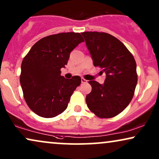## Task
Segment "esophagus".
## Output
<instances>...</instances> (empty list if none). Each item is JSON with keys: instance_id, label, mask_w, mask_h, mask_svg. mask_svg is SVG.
Wrapping results in <instances>:
<instances>
[{"instance_id": "esophagus-1", "label": "esophagus", "mask_w": 159, "mask_h": 159, "mask_svg": "<svg viewBox=\"0 0 159 159\" xmlns=\"http://www.w3.org/2000/svg\"><path fill=\"white\" fill-rule=\"evenodd\" d=\"M81 83H82V84H86V83H87V80L84 79V78H81Z\"/></svg>"}]
</instances>
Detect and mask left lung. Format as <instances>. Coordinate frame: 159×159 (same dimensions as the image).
Wrapping results in <instances>:
<instances>
[{
	"label": "left lung",
	"mask_w": 159,
	"mask_h": 159,
	"mask_svg": "<svg viewBox=\"0 0 159 159\" xmlns=\"http://www.w3.org/2000/svg\"><path fill=\"white\" fill-rule=\"evenodd\" d=\"M94 67L106 73L103 84L89 81L92 91L86 105L100 118H111L130 103L137 84L136 64L132 53L119 39L105 32L81 33Z\"/></svg>",
	"instance_id": "obj_1"
}]
</instances>
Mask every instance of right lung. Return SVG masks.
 Returning <instances> with one entry per match:
<instances>
[{"label": "right lung", "mask_w": 159, "mask_h": 159, "mask_svg": "<svg viewBox=\"0 0 159 159\" xmlns=\"http://www.w3.org/2000/svg\"><path fill=\"white\" fill-rule=\"evenodd\" d=\"M83 42L75 32L50 35L37 42L23 58L20 81L26 103L37 115L52 118L67 108L81 79L78 75L66 79L61 68L67 64L70 52Z\"/></svg>", "instance_id": "1"}]
</instances>
